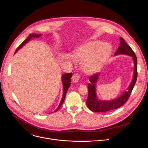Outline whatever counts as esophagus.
<instances>
[{
    "label": "esophagus",
    "instance_id": "obj_1",
    "mask_svg": "<svg viewBox=\"0 0 148 148\" xmlns=\"http://www.w3.org/2000/svg\"><path fill=\"white\" fill-rule=\"evenodd\" d=\"M71 79H72L73 82H74V83H77V82H79V80H80V75H79V74H77V73L74 74L73 75Z\"/></svg>",
    "mask_w": 148,
    "mask_h": 148
}]
</instances>
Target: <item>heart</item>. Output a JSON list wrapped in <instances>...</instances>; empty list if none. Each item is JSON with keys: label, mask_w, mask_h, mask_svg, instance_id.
<instances>
[{"label": "heart", "mask_w": 148, "mask_h": 148, "mask_svg": "<svg viewBox=\"0 0 148 148\" xmlns=\"http://www.w3.org/2000/svg\"><path fill=\"white\" fill-rule=\"evenodd\" d=\"M111 52L109 44L92 41L74 50L73 56L76 62H82V71L90 74L99 71L105 65Z\"/></svg>", "instance_id": "heart-1"}]
</instances>
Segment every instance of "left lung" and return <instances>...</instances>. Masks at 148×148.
Returning a JSON list of instances; mask_svg holds the SVG:
<instances>
[{
    "label": "left lung",
    "mask_w": 148,
    "mask_h": 148,
    "mask_svg": "<svg viewBox=\"0 0 148 148\" xmlns=\"http://www.w3.org/2000/svg\"><path fill=\"white\" fill-rule=\"evenodd\" d=\"M119 54H125L133 58L134 66L133 79L127 89V90L124 92L120 97L111 100H102L98 99L96 91V84L100 76V73L90 76L89 78L90 83L88 85V97L86 105L92 112L98 113L107 112L121 107L127 101L134 87L137 78V57L133 50L121 37H120V45L117 51L115 52L114 56Z\"/></svg>",
    "instance_id": "obj_1"
}]
</instances>
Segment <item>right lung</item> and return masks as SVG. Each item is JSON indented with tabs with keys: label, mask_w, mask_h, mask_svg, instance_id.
<instances>
[{
	"label": "right lung",
	"mask_w": 148,
	"mask_h": 148,
	"mask_svg": "<svg viewBox=\"0 0 148 148\" xmlns=\"http://www.w3.org/2000/svg\"><path fill=\"white\" fill-rule=\"evenodd\" d=\"M41 35H42L40 34H30L26 40H25L24 41H23L20 45L16 49L14 54L16 53L17 52V51L19 50L23 46H24L29 41L32 40V38H39L40 36H41ZM72 75H73V73H66V74H64L62 75V84H63V96H62V99H61V101H60L59 105L58 106V107H57L56 109L54 111V112L58 111L60 107L62 106V104H63V103L64 101V99H65V95H66V94L67 92V90H68V89H69V88L70 87V86H71V78L72 77ZM53 112H51V113H53Z\"/></svg>",
	"instance_id": "right-lung-1"
}]
</instances>
